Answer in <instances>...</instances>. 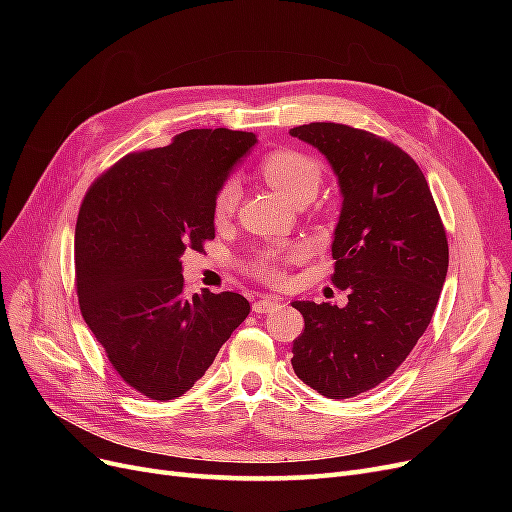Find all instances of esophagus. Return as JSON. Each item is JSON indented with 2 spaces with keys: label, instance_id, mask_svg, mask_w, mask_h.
<instances>
[{
  "label": "esophagus",
  "instance_id": "1",
  "mask_svg": "<svg viewBox=\"0 0 512 512\" xmlns=\"http://www.w3.org/2000/svg\"><path fill=\"white\" fill-rule=\"evenodd\" d=\"M275 307H277V299H273V297H265V299H258V301H254V303H252V312H254V314H258V316H262V314H269V312H273Z\"/></svg>",
  "mask_w": 512,
  "mask_h": 512
}]
</instances>
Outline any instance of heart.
I'll return each instance as SVG.
<instances>
[{
	"label": "heart",
	"mask_w": 512,
	"mask_h": 512,
	"mask_svg": "<svg viewBox=\"0 0 512 512\" xmlns=\"http://www.w3.org/2000/svg\"><path fill=\"white\" fill-rule=\"evenodd\" d=\"M260 173L271 188L282 198L297 203L301 198H312L320 183V166L316 160L294 149H273L260 160ZM239 200L237 179H226L218 194L213 198V215L218 220H226L235 211ZM303 254L301 247H262L250 260H247V273L265 284H282L286 267Z\"/></svg>",
	"instance_id": "1"
}]
</instances>
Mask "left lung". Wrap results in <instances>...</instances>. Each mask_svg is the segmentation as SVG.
<instances>
[{
	"mask_svg": "<svg viewBox=\"0 0 512 512\" xmlns=\"http://www.w3.org/2000/svg\"><path fill=\"white\" fill-rule=\"evenodd\" d=\"M331 162L344 194L331 245L333 286L348 305L294 301L305 320L292 369L329 399L356 397L395 374L436 312L448 241L423 170L386 138L344 123L290 130Z\"/></svg>",
	"mask_w": 512,
	"mask_h": 512,
	"instance_id": "left-lung-1",
	"label": "left lung"
}]
</instances>
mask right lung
<instances>
[{"mask_svg":"<svg viewBox=\"0 0 512 512\" xmlns=\"http://www.w3.org/2000/svg\"><path fill=\"white\" fill-rule=\"evenodd\" d=\"M254 143V132H181L123 156L83 198L74 241L81 314L121 380L149 399L190 391L250 314L237 292L188 297L179 258L215 237L213 198Z\"/></svg>","mask_w":512,"mask_h":512,"instance_id":"right-lung-1","label":"right lung"}]
</instances>
